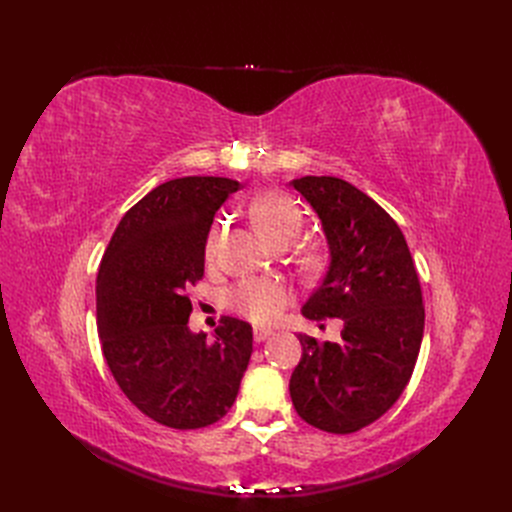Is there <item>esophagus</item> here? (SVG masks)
Returning a JSON list of instances; mask_svg holds the SVG:
<instances>
[{
  "label": "esophagus",
  "instance_id": "esophagus-1",
  "mask_svg": "<svg viewBox=\"0 0 512 512\" xmlns=\"http://www.w3.org/2000/svg\"><path fill=\"white\" fill-rule=\"evenodd\" d=\"M272 334H274L272 330H265V328H255V332H253V338H255V342H263V340L270 338Z\"/></svg>",
  "mask_w": 512,
  "mask_h": 512
}]
</instances>
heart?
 Returning <instances> with one entry per match:
<instances>
[{
	"instance_id": "heart-1",
	"label": "heart",
	"mask_w": 512,
	"mask_h": 512,
	"mask_svg": "<svg viewBox=\"0 0 512 512\" xmlns=\"http://www.w3.org/2000/svg\"><path fill=\"white\" fill-rule=\"evenodd\" d=\"M251 222L255 228L272 242L274 247H288L290 242L299 236L303 228V211L288 195L278 191H267L253 199L249 207ZM222 226H215L205 242V261L213 263L220 251ZM303 263L313 267L317 263L315 251H305ZM288 303V290L278 280H247L238 284L230 292V305L249 317L255 324H270L274 321L284 305Z\"/></svg>"
}]
</instances>
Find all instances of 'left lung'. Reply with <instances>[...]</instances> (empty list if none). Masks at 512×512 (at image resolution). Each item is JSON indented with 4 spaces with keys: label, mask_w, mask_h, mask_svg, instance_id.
<instances>
[{
    "label": "left lung",
    "mask_w": 512,
    "mask_h": 512,
    "mask_svg": "<svg viewBox=\"0 0 512 512\" xmlns=\"http://www.w3.org/2000/svg\"><path fill=\"white\" fill-rule=\"evenodd\" d=\"M290 186L324 228L330 265L301 313L340 317V342L299 334L292 405L309 425L353 434L380 419L407 388L423 338L421 286L407 240L390 215L351 182L303 176Z\"/></svg>",
    "instance_id": "obj_1"
}]
</instances>
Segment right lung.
Instances as JSON below:
<instances>
[{
	"mask_svg": "<svg viewBox=\"0 0 512 512\" xmlns=\"http://www.w3.org/2000/svg\"><path fill=\"white\" fill-rule=\"evenodd\" d=\"M240 188L220 176L155 186L120 220L97 274V332L126 398L153 421L197 429L234 405L253 328L224 317L213 342L191 332L186 286L201 280L213 215Z\"/></svg>",
	"mask_w": 512,
	"mask_h": 512,
	"instance_id": "1",
	"label": "right lung"
}]
</instances>
